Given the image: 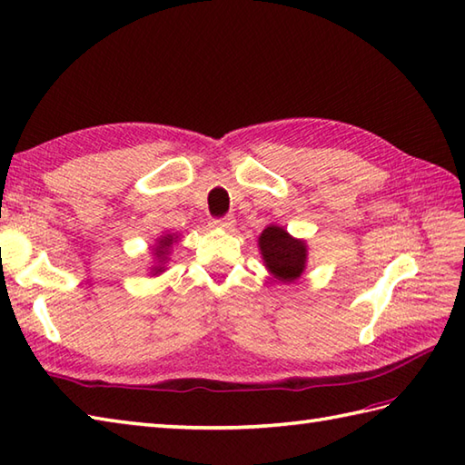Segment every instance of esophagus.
<instances>
[{"label": "esophagus", "mask_w": 465, "mask_h": 465, "mask_svg": "<svg viewBox=\"0 0 465 465\" xmlns=\"http://www.w3.org/2000/svg\"><path fill=\"white\" fill-rule=\"evenodd\" d=\"M212 225H213V227H222V230H232V227L235 225V220H233V215L213 217V220H212Z\"/></svg>", "instance_id": "1"}]
</instances>
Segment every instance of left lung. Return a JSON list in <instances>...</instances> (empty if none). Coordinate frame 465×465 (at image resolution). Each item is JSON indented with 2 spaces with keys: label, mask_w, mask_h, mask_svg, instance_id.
I'll return each instance as SVG.
<instances>
[{
  "label": "left lung",
  "mask_w": 465,
  "mask_h": 465,
  "mask_svg": "<svg viewBox=\"0 0 465 465\" xmlns=\"http://www.w3.org/2000/svg\"><path fill=\"white\" fill-rule=\"evenodd\" d=\"M260 250L268 268L280 282H295L305 268L308 250L302 240H295L278 225H270L260 235Z\"/></svg>",
  "instance_id": "1"
}]
</instances>
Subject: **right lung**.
<instances>
[{"label":"right lung","instance_id":"right-lung-1","mask_svg":"<svg viewBox=\"0 0 465 465\" xmlns=\"http://www.w3.org/2000/svg\"><path fill=\"white\" fill-rule=\"evenodd\" d=\"M172 243H173V235H163V238L160 240V245H157V248H155V255H157V258L163 260ZM155 270L162 272V268H155Z\"/></svg>","mask_w":465,"mask_h":465}]
</instances>
